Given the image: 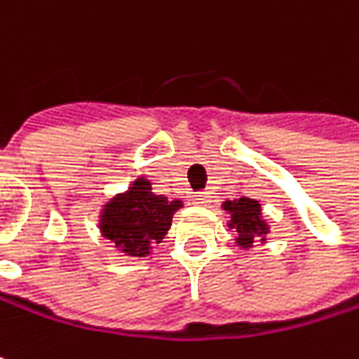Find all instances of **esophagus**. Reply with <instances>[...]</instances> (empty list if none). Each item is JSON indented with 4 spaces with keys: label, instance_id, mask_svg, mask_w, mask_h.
Instances as JSON below:
<instances>
[{
    "label": "esophagus",
    "instance_id": "esophagus-1",
    "mask_svg": "<svg viewBox=\"0 0 359 359\" xmlns=\"http://www.w3.org/2000/svg\"><path fill=\"white\" fill-rule=\"evenodd\" d=\"M192 202H196V204H208L210 202V194L208 192H194L192 194Z\"/></svg>",
    "mask_w": 359,
    "mask_h": 359
}]
</instances>
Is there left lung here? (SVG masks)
Listing matches in <instances>:
<instances>
[{
  "label": "left lung",
  "instance_id": "1",
  "mask_svg": "<svg viewBox=\"0 0 359 359\" xmlns=\"http://www.w3.org/2000/svg\"><path fill=\"white\" fill-rule=\"evenodd\" d=\"M222 210L231 215L229 226L237 231V245L239 247H253L255 241L266 243V235L269 233V224L262 217V204L253 198H239L222 202Z\"/></svg>",
  "mask_w": 359,
  "mask_h": 359
}]
</instances>
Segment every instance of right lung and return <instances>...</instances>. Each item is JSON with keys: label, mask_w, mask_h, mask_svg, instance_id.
<instances>
[{"label": "right lung", "mask_w": 359, "mask_h": 359, "mask_svg": "<svg viewBox=\"0 0 359 359\" xmlns=\"http://www.w3.org/2000/svg\"><path fill=\"white\" fill-rule=\"evenodd\" d=\"M182 200H169L153 192L151 182L139 177L122 194L104 204L100 215V233L130 257H147L155 243H161L171 226Z\"/></svg>", "instance_id": "obj_1"}]
</instances>
